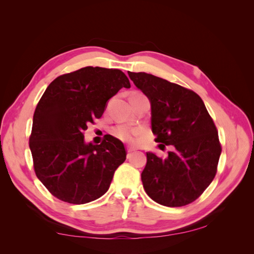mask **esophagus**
I'll list each match as a JSON object with an SVG mask.
<instances>
[{
	"mask_svg": "<svg viewBox=\"0 0 254 254\" xmlns=\"http://www.w3.org/2000/svg\"><path fill=\"white\" fill-rule=\"evenodd\" d=\"M134 150H136L135 147H132V146H128L127 147V153H133Z\"/></svg>",
	"mask_w": 254,
	"mask_h": 254,
	"instance_id": "34e87169",
	"label": "esophagus"
}]
</instances>
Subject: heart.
Wrapping results in <instances>:
<instances>
[{"label": "heart", "mask_w": 254, "mask_h": 254, "mask_svg": "<svg viewBox=\"0 0 254 254\" xmlns=\"http://www.w3.org/2000/svg\"><path fill=\"white\" fill-rule=\"evenodd\" d=\"M136 94V93H134ZM113 135L118 137L119 139H121L123 142L127 143H135L137 141L138 136L142 134V130L138 127H132L128 126H124V124H121V126H118L112 130Z\"/></svg>", "instance_id": "1"}]
</instances>
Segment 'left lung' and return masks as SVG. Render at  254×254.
Listing matches in <instances>:
<instances>
[{
    "instance_id": "left-lung-1",
    "label": "left lung",
    "mask_w": 254,
    "mask_h": 254,
    "mask_svg": "<svg viewBox=\"0 0 254 254\" xmlns=\"http://www.w3.org/2000/svg\"><path fill=\"white\" fill-rule=\"evenodd\" d=\"M152 105L155 141L172 145L168 157L146 153L142 182L160 205L180 207L195 201L213 181L222 145L212 117L193 90L144 72H127Z\"/></svg>"
}]
</instances>
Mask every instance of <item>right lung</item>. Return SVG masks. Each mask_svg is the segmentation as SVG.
I'll list each match as a JSON object with an SVG mask.
<instances>
[{"label":"right lung","instance_id":"right-lung-1","mask_svg":"<svg viewBox=\"0 0 254 254\" xmlns=\"http://www.w3.org/2000/svg\"><path fill=\"white\" fill-rule=\"evenodd\" d=\"M122 87H131L126 74L99 66L60 75L47 87L34 113L29 147L35 174L53 196L85 204L108 191L126 148L109 134L100 145L86 144L84 132Z\"/></svg>","mask_w":254,"mask_h":254}]
</instances>
